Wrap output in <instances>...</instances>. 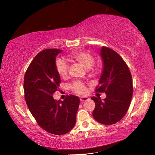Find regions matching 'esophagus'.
<instances>
[{"mask_svg":"<svg viewBox=\"0 0 155 155\" xmlns=\"http://www.w3.org/2000/svg\"><path fill=\"white\" fill-rule=\"evenodd\" d=\"M87 99H88V98H87V97H80V100H81V102H84V101H86Z\"/></svg>","mask_w":155,"mask_h":155,"instance_id":"1","label":"esophagus"}]
</instances>
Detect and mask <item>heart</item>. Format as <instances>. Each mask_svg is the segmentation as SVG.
Segmentation results:
<instances>
[{
  "instance_id": "b5f03b06",
  "label": "heart",
  "mask_w": 155,
  "mask_h": 155,
  "mask_svg": "<svg viewBox=\"0 0 155 155\" xmlns=\"http://www.w3.org/2000/svg\"><path fill=\"white\" fill-rule=\"evenodd\" d=\"M69 58L82 65L86 69H90L94 65L95 60L90 53L86 51H77L71 53ZM56 69L57 72L61 77H65L68 73L69 66L68 63L63 59H58L56 61ZM70 88L73 92L78 95L85 94L87 90L82 82L77 81L73 82L70 86Z\"/></svg>"
}]
</instances>
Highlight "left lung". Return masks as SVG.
<instances>
[{
    "label": "left lung",
    "mask_w": 155,
    "mask_h": 155,
    "mask_svg": "<svg viewBox=\"0 0 155 155\" xmlns=\"http://www.w3.org/2000/svg\"><path fill=\"white\" fill-rule=\"evenodd\" d=\"M103 68L97 92H104L107 97H92L95 108L92 114L101 124L112 125L124 117L131 102L133 87L130 70L116 52L106 47L101 48Z\"/></svg>",
    "instance_id": "left-lung-1"
}]
</instances>
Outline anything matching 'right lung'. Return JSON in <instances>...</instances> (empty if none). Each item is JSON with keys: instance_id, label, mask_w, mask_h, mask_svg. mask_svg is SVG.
<instances>
[{"instance_id": "obj_1", "label": "right lung", "mask_w": 155, "mask_h": 155, "mask_svg": "<svg viewBox=\"0 0 155 155\" xmlns=\"http://www.w3.org/2000/svg\"><path fill=\"white\" fill-rule=\"evenodd\" d=\"M61 51L48 48L38 53L24 78L25 97L30 112L42 129L55 135L65 134L74 127L80 103L79 97L73 95L64 101L52 97L61 81L56 57Z\"/></svg>"}]
</instances>
